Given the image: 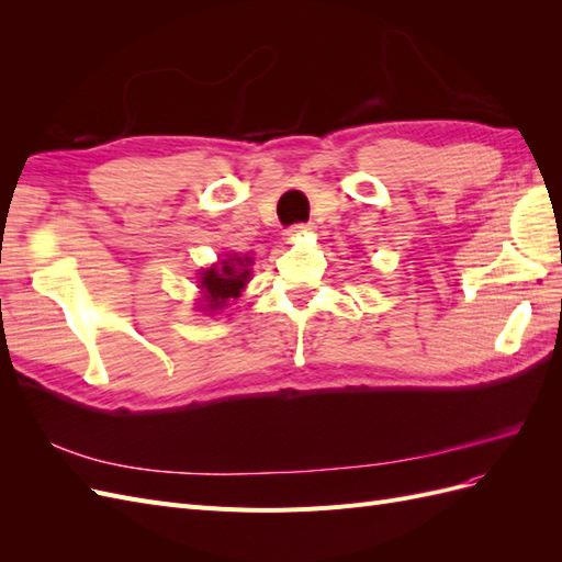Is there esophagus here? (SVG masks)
I'll list each match as a JSON object with an SVG mask.
<instances>
[{
  "mask_svg": "<svg viewBox=\"0 0 562 562\" xmlns=\"http://www.w3.org/2000/svg\"><path fill=\"white\" fill-rule=\"evenodd\" d=\"M310 229H312V225H293V227L285 229V236H288V239H295V236L307 234Z\"/></svg>",
  "mask_w": 562,
  "mask_h": 562,
  "instance_id": "esophagus-1",
  "label": "esophagus"
}]
</instances>
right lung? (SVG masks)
<instances>
[{"label":"right lung","mask_w":562,"mask_h":562,"mask_svg":"<svg viewBox=\"0 0 562 562\" xmlns=\"http://www.w3.org/2000/svg\"><path fill=\"white\" fill-rule=\"evenodd\" d=\"M248 258H234V260H225L223 265H215L209 271H203L201 277V288L206 291L209 297V310H217L229 297H239L241 288L248 281Z\"/></svg>","instance_id":"add662e5"}]
</instances>
